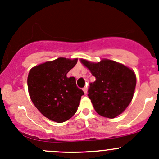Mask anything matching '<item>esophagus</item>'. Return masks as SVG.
<instances>
[{
    "label": "esophagus",
    "instance_id": "1",
    "mask_svg": "<svg viewBox=\"0 0 159 159\" xmlns=\"http://www.w3.org/2000/svg\"><path fill=\"white\" fill-rule=\"evenodd\" d=\"M83 91H84V94H87L88 93V89H87V87H84L83 88Z\"/></svg>",
    "mask_w": 159,
    "mask_h": 159
}]
</instances>
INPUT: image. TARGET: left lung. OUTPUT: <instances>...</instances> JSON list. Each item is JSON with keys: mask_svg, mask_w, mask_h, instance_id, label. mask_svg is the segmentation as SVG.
Returning a JSON list of instances; mask_svg holds the SVG:
<instances>
[{"mask_svg": "<svg viewBox=\"0 0 159 159\" xmlns=\"http://www.w3.org/2000/svg\"><path fill=\"white\" fill-rule=\"evenodd\" d=\"M95 77L89 84L88 96L98 115L114 118L129 106L134 94L136 77L133 70L111 60L91 63L81 60Z\"/></svg>", "mask_w": 159, "mask_h": 159, "instance_id": "8db88e82", "label": "left lung"}]
</instances>
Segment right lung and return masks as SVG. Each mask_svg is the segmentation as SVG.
Segmentation results:
<instances>
[{"instance_id": "add662e5", "label": "right lung", "mask_w": 159, "mask_h": 159, "mask_svg": "<svg viewBox=\"0 0 159 159\" xmlns=\"http://www.w3.org/2000/svg\"><path fill=\"white\" fill-rule=\"evenodd\" d=\"M77 61V59L59 57L34 67L29 71L30 99L38 110L51 121L64 122L78 110L84 91L76 85L74 77H67Z\"/></svg>"}]
</instances>
